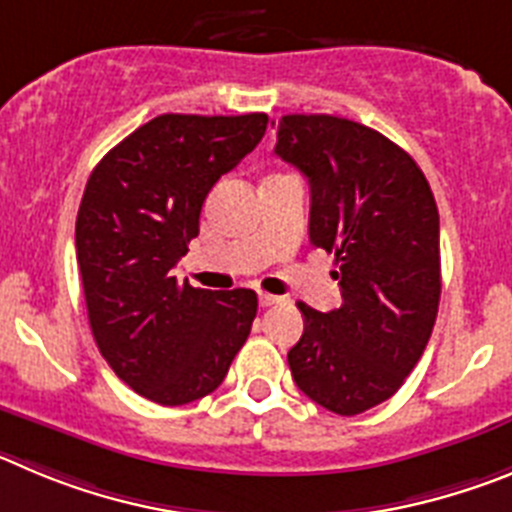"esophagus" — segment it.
Returning a JSON list of instances; mask_svg holds the SVG:
<instances>
[{
	"instance_id": "34e87169",
	"label": "esophagus",
	"mask_w": 512,
	"mask_h": 512,
	"mask_svg": "<svg viewBox=\"0 0 512 512\" xmlns=\"http://www.w3.org/2000/svg\"><path fill=\"white\" fill-rule=\"evenodd\" d=\"M280 301H283V298L270 296V293H260V306H262V308H267V306H278Z\"/></svg>"
}]
</instances>
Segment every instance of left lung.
<instances>
[{"label": "left lung", "mask_w": 512, "mask_h": 512, "mask_svg": "<svg viewBox=\"0 0 512 512\" xmlns=\"http://www.w3.org/2000/svg\"><path fill=\"white\" fill-rule=\"evenodd\" d=\"M275 155L308 178V237L334 255L344 301L329 313L298 303L306 321L290 372L313 403L357 416L398 393L434 331V193L403 147L344 117L285 114Z\"/></svg>", "instance_id": "8db88e82"}]
</instances>
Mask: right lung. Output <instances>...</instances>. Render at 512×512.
<instances>
[{"label":"right lung","mask_w":512,"mask_h":512,"mask_svg":"<svg viewBox=\"0 0 512 512\" xmlns=\"http://www.w3.org/2000/svg\"><path fill=\"white\" fill-rule=\"evenodd\" d=\"M267 114H160L112 147L86 183L76 260L101 357L142 398L214 393L250 336L257 293L178 283L214 183L252 153Z\"/></svg>","instance_id":"add662e5"}]
</instances>
